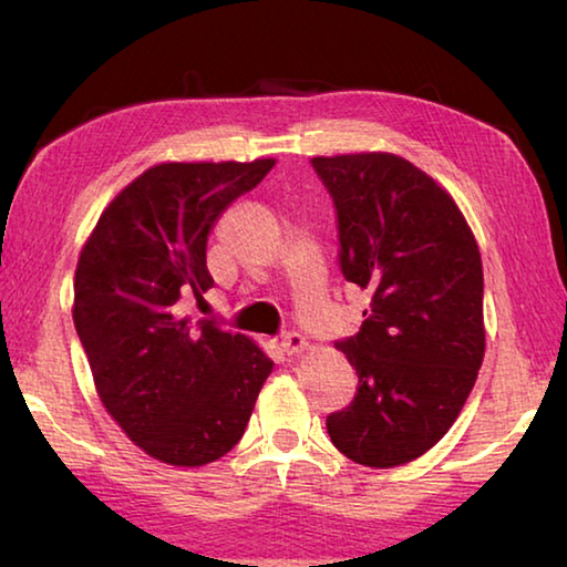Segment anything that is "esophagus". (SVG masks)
<instances>
[{
	"mask_svg": "<svg viewBox=\"0 0 567 567\" xmlns=\"http://www.w3.org/2000/svg\"><path fill=\"white\" fill-rule=\"evenodd\" d=\"M282 352L285 354H297V352H302L305 348H307V342H305V338L300 332H287L285 338H282Z\"/></svg>",
	"mask_w": 567,
	"mask_h": 567,
	"instance_id": "obj_1",
	"label": "esophagus"
}]
</instances>
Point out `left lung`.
Returning <instances> with one entry per match:
<instances>
[{
  "instance_id": "8db88e82",
  "label": "left lung",
  "mask_w": 567,
  "mask_h": 567,
  "mask_svg": "<svg viewBox=\"0 0 567 567\" xmlns=\"http://www.w3.org/2000/svg\"><path fill=\"white\" fill-rule=\"evenodd\" d=\"M338 209L340 270L370 292L362 328L334 342L358 372L328 415L332 445L395 467L440 443L485 354L483 260L455 199L390 152L312 157Z\"/></svg>"
}]
</instances>
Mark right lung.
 <instances>
[{
	"instance_id": "1",
	"label": "right lung",
	"mask_w": 567,
	"mask_h": 567,
	"mask_svg": "<svg viewBox=\"0 0 567 567\" xmlns=\"http://www.w3.org/2000/svg\"><path fill=\"white\" fill-rule=\"evenodd\" d=\"M275 159L162 162L130 182L82 247L72 318L102 405L147 455L215 463L245 435L272 360L213 320L192 324L185 295L215 285L207 235Z\"/></svg>"
}]
</instances>
